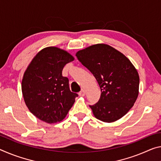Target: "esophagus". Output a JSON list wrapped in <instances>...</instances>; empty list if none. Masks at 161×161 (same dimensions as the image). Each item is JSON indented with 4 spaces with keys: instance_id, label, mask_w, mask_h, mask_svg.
Returning a JSON list of instances; mask_svg holds the SVG:
<instances>
[{
    "instance_id": "esophagus-1",
    "label": "esophagus",
    "mask_w": 161,
    "mask_h": 161,
    "mask_svg": "<svg viewBox=\"0 0 161 161\" xmlns=\"http://www.w3.org/2000/svg\"><path fill=\"white\" fill-rule=\"evenodd\" d=\"M79 94H80V96L81 97H84L85 95V92L84 90H81L80 92H79Z\"/></svg>"
}]
</instances>
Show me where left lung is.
<instances>
[{
    "label": "left lung",
    "instance_id": "8db88e82",
    "mask_svg": "<svg viewBox=\"0 0 161 161\" xmlns=\"http://www.w3.org/2000/svg\"><path fill=\"white\" fill-rule=\"evenodd\" d=\"M76 57L91 71L101 89L99 101L90 105L94 116L103 122H113L125 115L139 94V75L130 61L104 44L78 51Z\"/></svg>",
    "mask_w": 161,
    "mask_h": 161
}]
</instances>
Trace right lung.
<instances>
[{
    "mask_svg": "<svg viewBox=\"0 0 161 161\" xmlns=\"http://www.w3.org/2000/svg\"><path fill=\"white\" fill-rule=\"evenodd\" d=\"M75 60L67 51L55 47L43 48L33 58L23 76L21 90L25 105L34 116L48 124L65 118L78 94L71 92L67 64Z\"/></svg>",
    "mask_w": 161,
    "mask_h": 161,
    "instance_id": "obj_1",
    "label": "right lung"
}]
</instances>
